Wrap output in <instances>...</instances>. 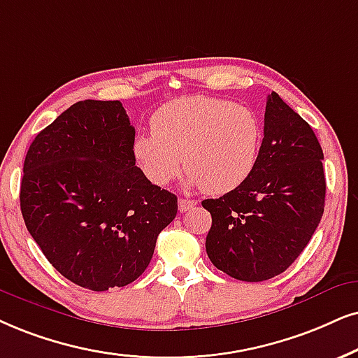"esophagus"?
<instances>
[{
  "label": "esophagus",
  "instance_id": "1",
  "mask_svg": "<svg viewBox=\"0 0 358 358\" xmlns=\"http://www.w3.org/2000/svg\"><path fill=\"white\" fill-rule=\"evenodd\" d=\"M194 205H196V201H194V200H185V198H180V200H178V210H180V213H185V211L192 210Z\"/></svg>",
  "mask_w": 358,
  "mask_h": 358
}]
</instances>
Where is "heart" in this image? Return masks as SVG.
Wrapping results in <instances>:
<instances>
[{
	"instance_id": "1",
	"label": "heart",
	"mask_w": 358,
	"mask_h": 358,
	"mask_svg": "<svg viewBox=\"0 0 358 358\" xmlns=\"http://www.w3.org/2000/svg\"><path fill=\"white\" fill-rule=\"evenodd\" d=\"M150 124L152 132L135 137L132 153L140 171L158 187L169 185L185 165L188 187L220 196L246 183L259 162L261 120L241 103L180 97L157 108Z\"/></svg>"
}]
</instances>
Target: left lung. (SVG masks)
Wrapping results in <instances>:
<instances>
[{
    "label": "left lung",
    "mask_w": 358,
    "mask_h": 358,
    "mask_svg": "<svg viewBox=\"0 0 358 358\" xmlns=\"http://www.w3.org/2000/svg\"><path fill=\"white\" fill-rule=\"evenodd\" d=\"M322 160L310 125L271 94L256 170L234 192L201 201L211 213L206 252L213 264L246 282L284 273L304 251L324 215Z\"/></svg>",
    "instance_id": "left-lung-1"
}]
</instances>
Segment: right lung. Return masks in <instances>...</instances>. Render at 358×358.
I'll list each match as a JSON object with an SVG mask.
<instances>
[{"instance_id": "1", "label": "right lung", "mask_w": 358, "mask_h": 358, "mask_svg": "<svg viewBox=\"0 0 358 358\" xmlns=\"http://www.w3.org/2000/svg\"><path fill=\"white\" fill-rule=\"evenodd\" d=\"M135 129L119 101H80L26 153L21 213L43 255L90 291L134 282L175 220L173 193L135 165Z\"/></svg>"}]
</instances>
